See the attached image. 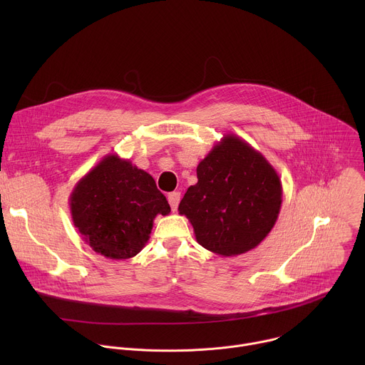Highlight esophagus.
Returning a JSON list of instances; mask_svg holds the SVG:
<instances>
[{
  "mask_svg": "<svg viewBox=\"0 0 365 365\" xmlns=\"http://www.w3.org/2000/svg\"><path fill=\"white\" fill-rule=\"evenodd\" d=\"M168 200H169V205L172 207V211H176L178 206H179V202H180V193L179 192H172L168 195Z\"/></svg>",
  "mask_w": 365,
  "mask_h": 365,
  "instance_id": "1",
  "label": "esophagus"
}]
</instances>
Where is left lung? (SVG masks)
I'll return each mask as SVG.
<instances>
[{
	"label": "left lung",
	"instance_id": "obj_1",
	"mask_svg": "<svg viewBox=\"0 0 365 365\" xmlns=\"http://www.w3.org/2000/svg\"><path fill=\"white\" fill-rule=\"evenodd\" d=\"M179 214L196 241L222 257L255 248L273 230L282 207V182L264 155L235 134H225L196 168Z\"/></svg>",
	"mask_w": 365,
	"mask_h": 365
}]
</instances>
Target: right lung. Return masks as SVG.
<instances>
[{
    "label": "right lung",
    "mask_w": 365,
    "mask_h": 365,
    "mask_svg": "<svg viewBox=\"0 0 365 365\" xmlns=\"http://www.w3.org/2000/svg\"><path fill=\"white\" fill-rule=\"evenodd\" d=\"M69 206L85 242L111 259L137 255L154 218L170 212L154 179L118 154L106 155L75 185Z\"/></svg>",
    "instance_id": "right-lung-1"
}]
</instances>
